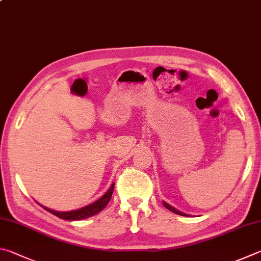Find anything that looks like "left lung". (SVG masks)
Here are the masks:
<instances>
[{"instance_id": "1", "label": "left lung", "mask_w": 261, "mask_h": 261, "mask_svg": "<svg viewBox=\"0 0 261 261\" xmlns=\"http://www.w3.org/2000/svg\"><path fill=\"white\" fill-rule=\"evenodd\" d=\"M163 205L167 207L168 210H170V211H172L173 213H176V215H180V216H186V217H188V215H186V213H182V212H180L179 210H177V209H174L173 206H171L170 204H168V203H165V202H163Z\"/></svg>"}]
</instances>
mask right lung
Masks as SVG:
<instances>
[{
  "label": "right lung",
  "instance_id": "obj_1",
  "mask_svg": "<svg viewBox=\"0 0 261 261\" xmlns=\"http://www.w3.org/2000/svg\"><path fill=\"white\" fill-rule=\"evenodd\" d=\"M114 185L115 184H112L111 188L108 189L106 194H103V195L100 198H99V200H97L96 202H93L92 204H89L87 206L81 207V209L73 210V211H66V212H59V211L48 209V207H45L43 205H42V206H43L48 212L52 213V215H55L58 218H60V219H64V220L87 219V218L97 215V213H99L101 210L105 209V206L108 204V202H110L111 197L113 195V191H114Z\"/></svg>",
  "mask_w": 261,
  "mask_h": 261
}]
</instances>
